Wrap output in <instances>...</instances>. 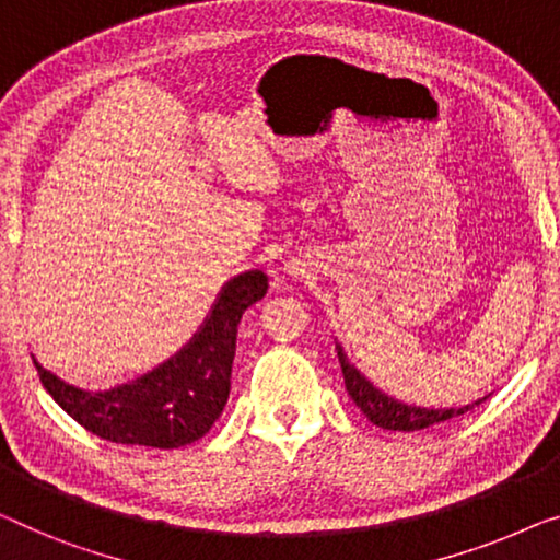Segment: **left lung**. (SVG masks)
I'll return each instance as SVG.
<instances>
[{
    "mask_svg": "<svg viewBox=\"0 0 560 560\" xmlns=\"http://www.w3.org/2000/svg\"><path fill=\"white\" fill-rule=\"evenodd\" d=\"M336 351H338L340 371H343V384H346L348 396H351L355 407L369 417V421H374V424L381 429H392V432H419V429L442 424V421L447 419L467 415V411L480 407V404L488 399V396H482V399L465 404V407H450V409H432V407L404 404L371 384V381L363 376L351 361H348L343 346H340L338 340H336Z\"/></svg>",
    "mask_w": 560,
    "mask_h": 560,
    "instance_id": "8db88e82",
    "label": "left lung"
}]
</instances>
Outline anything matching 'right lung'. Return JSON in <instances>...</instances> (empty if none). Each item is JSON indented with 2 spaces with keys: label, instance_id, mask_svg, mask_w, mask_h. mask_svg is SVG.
Masks as SVG:
<instances>
[{
  "label": "right lung",
  "instance_id": "obj_1",
  "mask_svg": "<svg viewBox=\"0 0 560 560\" xmlns=\"http://www.w3.org/2000/svg\"><path fill=\"white\" fill-rule=\"evenodd\" d=\"M267 293V275L245 270L217 293L212 311L172 359L105 392H85L37 359V374L62 411L116 444L179 450L205 436L230 399V376L242 313Z\"/></svg>",
  "mask_w": 560,
  "mask_h": 560
}]
</instances>
